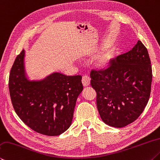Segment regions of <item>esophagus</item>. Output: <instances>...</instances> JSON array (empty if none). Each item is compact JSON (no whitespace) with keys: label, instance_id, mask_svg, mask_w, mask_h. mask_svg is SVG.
Masks as SVG:
<instances>
[{"label":"esophagus","instance_id":"esophagus-1","mask_svg":"<svg viewBox=\"0 0 160 160\" xmlns=\"http://www.w3.org/2000/svg\"><path fill=\"white\" fill-rule=\"evenodd\" d=\"M90 80L91 79H90V78L88 76V75H84L82 78V85L85 87L88 86L90 83Z\"/></svg>","mask_w":160,"mask_h":160}]
</instances>
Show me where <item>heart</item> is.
Segmentation results:
<instances>
[{"instance_id": "heart-1", "label": "heart", "mask_w": 160, "mask_h": 160, "mask_svg": "<svg viewBox=\"0 0 160 160\" xmlns=\"http://www.w3.org/2000/svg\"><path fill=\"white\" fill-rule=\"evenodd\" d=\"M116 48L112 46L106 48L95 60V64L99 68H106L110 64L115 56Z\"/></svg>"}]
</instances>
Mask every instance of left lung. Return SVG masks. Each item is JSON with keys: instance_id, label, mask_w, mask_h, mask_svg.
Wrapping results in <instances>:
<instances>
[{"instance_id": "left-lung-1", "label": "left lung", "mask_w": 160, "mask_h": 160, "mask_svg": "<svg viewBox=\"0 0 160 160\" xmlns=\"http://www.w3.org/2000/svg\"><path fill=\"white\" fill-rule=\"evenodd\" d=\"M90 77L103 122L118 128L128 125L141 115L150 98L152 73L147 48L138 40L108 68L92 70Z\"/></svg>"}]
</instances>
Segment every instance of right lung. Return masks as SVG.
Here are the masks:
<instances>
[{
    "label": "right lung",
    "mask_w": 160,
    "mask_h": 160,
    "mask_svg": "<svg viewBox=\"0 0 160 160\" xmlns=\"http://www.w3.org/2000/svg\"><path fill=\"white\" fill-rule=\"evenodd\" d=\"M25 51L16 57L9 77L10 95L17 115L35 132L58 136L72 123L78 96L83 86L81 75L54 72L40 80L28 79Z\"/></svg>",
    "instance_id": "right-lung-1"
}]
</instances>
